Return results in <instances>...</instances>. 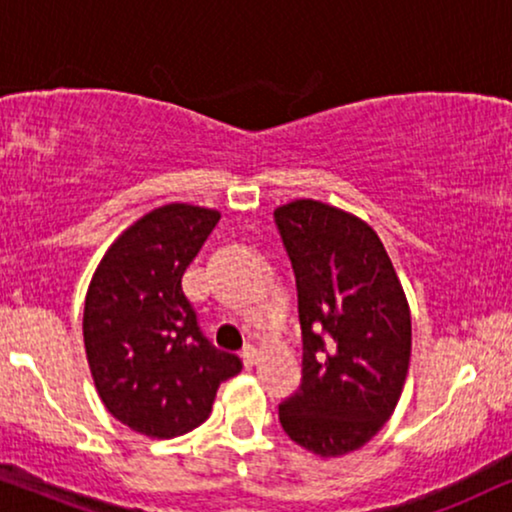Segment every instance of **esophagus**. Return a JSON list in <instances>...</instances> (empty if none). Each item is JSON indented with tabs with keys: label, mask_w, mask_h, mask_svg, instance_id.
<instances>
[{
	"label": "esophagus",
	"mask_w": 512,
	"mask_h": 512,
	"mask_svg": "<svg viewBox=\"0 0 512 512\" xmlns=\"http://www.w3.org/2000/svg\"><path fill=\"white\" fill-rule=\"evenodd\" d=\"M241 358H243V365L248 367V370H250V367H255L257 365V349H255V346H245Z\"/></svg>",
	"instance_id": "esophagus-1"
}]
</instances>
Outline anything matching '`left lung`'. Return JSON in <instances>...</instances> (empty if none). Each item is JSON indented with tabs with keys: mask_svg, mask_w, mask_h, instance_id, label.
Instances as JSON below:
<instances>
[{
	"mask_svg": "<svg viewBox=\"0 0 512 512\" xmlns=\"http://www.w3.org/2000/svg\"><path fill=\"white\" fill-rule=\"evenodd\" d=\"M297 281L302 384L278 407L299 447L332 459L367 445L391 419L412 356V316L370 224L323 201L276 208Z\"/></svg>",
	"mask_w": 512,
	"mask_h": 512,
	"instance_id": "left-lung-1",
	"label": "left lung"
}]
</instances>
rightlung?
Returning a JSON list of instances; mask_svg holds the SVG:
<instances>
[{
  "label": "right lung",
  "mask_w": 512,
  "mask_h": 512,
  "mask_svg": "<svg viewBox=\"0 0 512 512\" xmlns=\"http://www.w3.org/2000/svg\"><path fill=\"white\" fill-rule=\"evenodd\" d=\"M220 213L168 203L109 245L84 304V346L102 405L121 424L156 440L201 426L222 381L241 360L201 335L182 274Z\"/></svg>",
  "instance_id": "obj_1"
}]
</instances>
